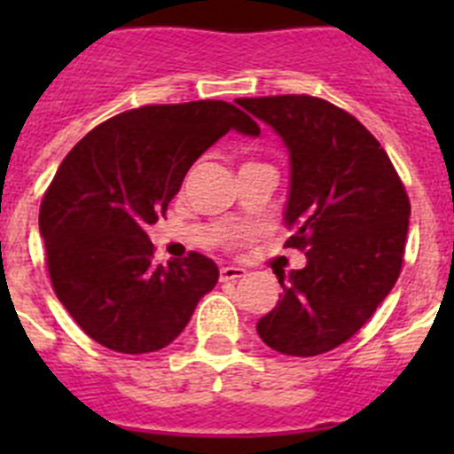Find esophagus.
<instances>
[{
  "label": "esophagus",
  "instance_id": "esophagus-1",
  "mask_svg": "<svg viewBox=\"0 0 454 454\" xmlns=\"http://www.w3.org/2000/svg\"><path fill=\"white\" fill-rule=\"evenodd\" d=\"M240 277H246V270L236 266H224L220 268V282H236Z\"/></svg>",
  "mask_w": 454,
  "mask_h": 454
}]
</instances>
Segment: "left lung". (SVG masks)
Returning a JSON list of instances; mask_svg holds the SVG:
<instances>
[{
  "mask_svg": "<svg viewBox=\"0 0 454 454\" xmlns=\"http://www.w3.org/2000/svg\"><path fill=\"white\" fill-rule=\"evenodd\" d=\"M282 136L291 159L286 247L307 266L279 275L284 295L256 332L272 350L316 356L362 330L403 270L409 204L384 147L355 115L311 95L240 98Z\"/></svg>",
  "mask_w": 454,
  "mask_h": 454,
  "instance_id": "1",
  "label": "left lung"
}]
</instances>
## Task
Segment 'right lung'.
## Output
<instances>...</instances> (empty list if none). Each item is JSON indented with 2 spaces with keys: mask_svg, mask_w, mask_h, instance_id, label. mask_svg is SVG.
Wrapping results in <instances>:
<instances>
[{
  "mask_svg": "<svg viewBox=\"0 0 454 454\" xmlns=\"http://www.w3.org/2000/svg\"><path fill=\"white\" fill-rule=\"evenodd\" d=\"M230 129L259 124L220 99L131 108L67 152L40 202V234L56 298L108 350L166 348L218 282V266L191 252L154 263L147 224L166 215L188 168Z\"/></svg>",
  "mask_w": 454,
  "mask_h": 454,
  "instance_id": "right-lung-1",
  "label": "right lung"
}]
</instances>
